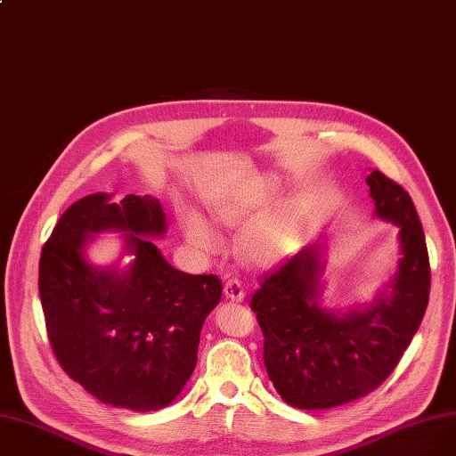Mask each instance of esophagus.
I'll return each instance as SVG.
<instances>
[{
    "instance_id": "esophagus-1",
    "label": "esophagus",
    "mask_w": 456,
    "mask_h": 456,
    "mask_svg": "<svg viewBox=\"0 0 456 456\" xmlns=\"http://www.w3.org/2000/svg\"><path fill=\"white\" fill-rule=\"evenodd\" d=\"M224 294H225V297L227 299H231V301H244V297H246V292H244V286H242V282L238 281V279H229L227 282H225V286H224Z\"/></svg>"
}]
</instances>
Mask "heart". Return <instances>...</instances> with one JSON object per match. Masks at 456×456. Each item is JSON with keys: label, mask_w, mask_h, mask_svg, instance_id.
Here are the masks:
<instances>
[{"label": "heart", "mask_w": 456, "mask_h": 456, "mask_svg": "<svg viewBox=\"0 0 456 456\" xmlns=\"http://www.w3.org/2000/svg\"><path fill=\"white\" fill-rule=\"evenodd\" d=\"M279 186V181L273 177H260L238 188L218 191L208 198L210 222L222 229L240 227L270 203ZM296 220L297 203L294 198L279 200L260 212L242 229L238 242L242 258L255 268L273 266L289 248ZM183 234L186 242L201 253L210 255L220 248L218 232L198 212L190 210L183 216Z\"/></svg>", "instance_id": "b5f03b06"}]
</instances>
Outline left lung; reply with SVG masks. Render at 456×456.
<instances>
[{
	"label": "left lung",
	"instance_id": "8db88e82",
	"mask_svg": "<svg viewBox=\"0 0 456 456\" xmlns=\"http://www.w3.org/2000/svg\"><path fill=\"white\" fill-rule=\"evenodd\" d=\"M366 183L375 218L399 229L397 270L375 297L344 313L325 306L323 242L262 275L251 297L268 377L296 409H332L373 392L394 371L425 314L430 272L414 203L379 170Z\"/></svg>",
	"mask_w": 456,
	"mask_h": 456
}]
</instances>
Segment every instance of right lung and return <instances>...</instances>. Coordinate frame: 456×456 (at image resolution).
Instances as JSON below:
<instances>
[{"label": "right lung", "instance_id": "add662e5", "mask_svg": "<svg viewBox=\"0 0 456 456\" xmlns=\"http://www.w3.org/2000/svg\"><path fill=\"white\" fill-rule=\"evenodd\" d=\"M166 231L157 198L114 201L95 191L66 208L40 255L38 292L55 356L116 409L150 412L175 401L196 368L203 323L222 299L218 277L184 273L164 258L153 240ZM102 232L123 234V253L109 267L86 255Z\"/></svg>", "mask_w": 456, "mask_h": 456}]
</instances>
